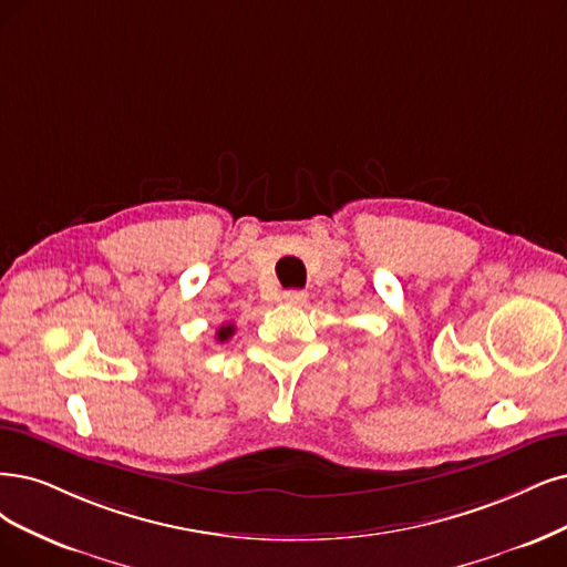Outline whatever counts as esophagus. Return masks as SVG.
Instances as JSON below:
<instances>
[{
  "instance_id": "34e87169",
  "label": "esophagus",
  "mask_w": 567,
  "mask_h": 567,
  "mask_svg": "<svg viewBox=\"0 0 567 567\" xmlns=\"http://www.w3.org/2000/svg\"><path fill=\"white\" fill-rule=\"evenodd\" d=\"M282 299H285V303H291V306H303L308 301V295L301 289H287Z\"/></svg>"
}]
</instances>
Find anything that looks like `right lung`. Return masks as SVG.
I'll return each instance as SVG.
<instances>
[{"label": "right lung", "mask_w": 567, "mask_h": 567, "mask_svg": "<svg viewBox=\"0 0 567 567\" xmlns=\"http://www.w3.org/2000/svg\"><path fill=\"white\" fill-rule=\"evenodd\" d=\"M234 331H236V327H234V324H221V327H219V331H217V341H219V343L228 341L230 337H234Z\"/></svg>", "instance_id": "right-lung-1"}]
</instances>
